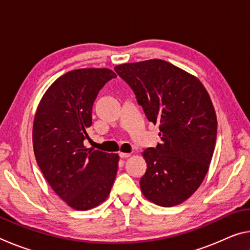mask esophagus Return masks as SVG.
Returning a JSON list of instances; mask_svg holds the SVG:
<instances>
[{
    "label": "esophagus",
    "mask_w": 250,
    "mask_h": 250,
    "mask_svg": "<svg viewBox=\"0 0 250 250\" xmlns=\"http://www.w3.org/2000/svg\"><path fill=\"white\" fill-rule=\"evenodd\" d=\"M119 156L122 159H126V158H129V156H130V153H124V152H120Z\"/></svg>",
    "instance_id": "1"
}]
</instances>
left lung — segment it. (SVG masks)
<instances>
[{
	"instance_id": "8db88e82",
	"label": "left lung",
	"mask_w": 250,
	"mask_h": 250,
	"mask_svg": "<svg viewBox=\"0 0 250 250\" xmlns=\"http://www.w3.org/2000/svg\"><path fill=\"white\" fill-rule=\"evenodd\" d=\"M115 70L132 88L146 119L159 124L161 143L142 152L141 192L159 206L179 205L200 188L213 158L217 119L208 92L195 76L162 59Z\"/></svg>"
}]
</instances>
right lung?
Segmentation results:
<instances>
[{
	"label": "right lung",
	"mask_w": 250,
	"mask_h": 250,
	"mask_svg": "<svg viewBox=\"0 0 250 250\" xmlns=\"http://www.w3.org/2000/svg\"><path fill=\"white\" fill-rule=\"evenodd\" d=\"M117 75L108 68L70 70L42 97L33 125L36 162L54 192L71 208L87 210L107 200L119 155L87 149V129L99 90Z\"/></svg>",
	"instance_id": "right-lung-1"
}]
</instances>
